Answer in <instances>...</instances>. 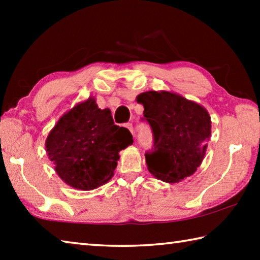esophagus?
I'll return each instance as SVG.
<instances>
[{
	"instance_id": "esophagus-1",
	"label": "esophagus",
	"mask_w": 260,
	"mask_h": 260,
	"mask_svg": "<svg viewBox=\"0 0 260 260\" xmlns=\"http://www.w3.org/2000/svg\"><path fill=\"white\" fill-rule=\"evenodd\" d=\"M125 127L131 132L132 134H133V125H132L131 122H127V124H125Z\"/></svg>"
}]
</instances>
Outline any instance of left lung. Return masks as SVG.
I'll list each match as a JSON object with an SVG mask.
<instances>
[{
    "label": "left lung",
    "instance_id": "left-lung-1",
    "mask_svg": "<svg viewBox=\"0 0 260 260\" xmlns=\"http://www.w3.org/2000/svg\"><path fill=\"white\" fill-rule=\"evenodd\" d=\"M142 120L151 127L153 144L146 152L148 170L165 182H178L196 172L211 135V119L200 104L170 91H146L136 98Z\"/></svg>",
    "mask_w": 260,
    "mask_h": 260
}]
</instances>
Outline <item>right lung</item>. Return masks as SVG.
I'll use <instances>...</instances> for the list:
<instances>
[{"label": "right lung", "instance_id": "1", "mask_svg": "<svg viewBox=\"0 0 260 260\" xmlns=\"http://www.w3.org/2000/svg\"><path fill=\"white\" fill-rule=\"evenodd\" d=\"M133 143L125 127L114 125L111 111L88 99L65 113L46 141L49 159L64 182L91 190L113 177L120 150Z\"/></svg>", "mask_w": 260, "mask_h": 260}]
</instances>
